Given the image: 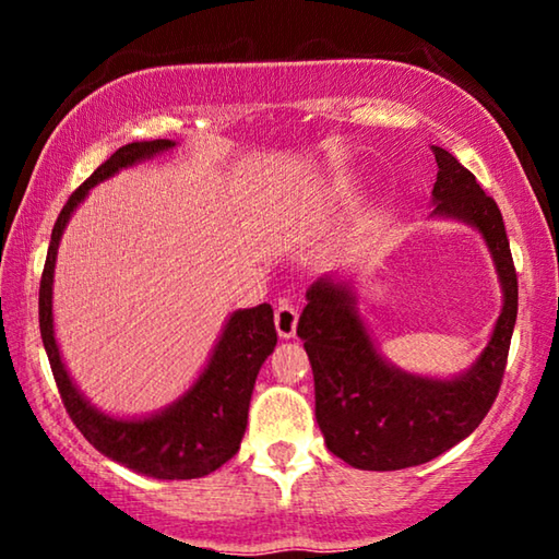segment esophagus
<instances>
[{
    "mask_svg": "<svg viewBox=\"0 0 559 559\" xmlns=\"http://www.w3.org/2000/svg\"><path fill=\"white\" fill-rule=\"evenodd\" d=\"M276 330H278V337L283 340H290L296 335V328H298V310L296 306H290L288 300H281L278 308H276Z\"/></svg>",
    "mask_w": 559,
    "mask_h": 559,
    "instance_id": "esophagus-1",
    "label": "esophagus"
}]
</instances>
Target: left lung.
<instances>
[{"instance_id": "8db88e82", "label": "left lung", "mask_w": 559, "mask_h": 559, "mask_svg": "<svg viewBox=\"0 0 559 559\" xmlns=\"http://www.w3.org/2000/svg\"><path fill=\"white\" fill-rule=\"evenodd\" d=\"M439 175L431 216L468 224L490 251L503 308L484 353L456 377H427L392 365L370 335L349 281L320 276L298 320L316 380V419L328 449L353 468L400 471L456 447L484 421L506 372L518 318V276L498 204L466 167L433 147Z\"/></svg>"}]
</instances>
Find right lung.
Wrapping results in <instances>:
<instances>
[{"instance_id": "1", "label": "right lung", "mask_w": 559, "mask_h": 559, "mask_svg": "<svg viewBox=\"0 0 559 559\" xmlns=\"http://www.w3.org/2000/svg\"><path fill=\"white\" fill-rule=\"evenodd\" d=\"M175 145V140H143L122 145L75 189L53 224L39 288L41 340L66 412L103 456L159 480L202 478L239 451L257 374L278 340L273 328V308L261 302L257 308L234 310L226 318L202 374L165 409L147 416H110L83 396L63 365L53 333V269L66 224L91 189L118 175L120 169L169 153Z\"/></svg>"}]
</instances>
